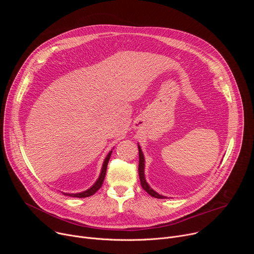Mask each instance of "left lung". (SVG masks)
Instances as JSON below:
<instances>
[{"label": "left lung", "instance_id": "1", "mask_svg": "<svg viewBox=\"0 0 254 254\" xmlns=\"http://www.w3.org/2000/svg\"><path fill=\"white\" fill-rule=\"evenodd\" d=\"M137 148H138V158H139V161H138V176H139L140 185H141L142 189L146 191L148 194H150L152 197H155V198H158V199H165V198H167L166 196H163V195H160L159 193H157L147 183L146 177H144V157H143V154L141 152L140 146H139L138 143H137Z\"/></svg>", "mask_w": 254, "mask_h": 254}]
</instances>
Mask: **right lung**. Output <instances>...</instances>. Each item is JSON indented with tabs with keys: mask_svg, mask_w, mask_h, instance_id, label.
Returning a JSON list of instances; mask_svg holds the SVG:
<instances>
[{
	"mask_svg": "<svg viewBox=\"0 0 254 254\" xmlns=\"http://www.w3.org/2000/svg\"><path fill=\"white\" fill-rule=\"evenodd\" d=\"M112 153H113V151H111L110 153L107 154V156L105 157V159L103 161V164H102V168H101L99 177L96 180V182L89 189H87V190H85L83 192H80V193H64V192H62L63 195L70 196V197H77V198H85V197H89V196L94 195L95 192L98 191L100 189V187L102 186V183H103V181H104V177H105V174H106L107 164H108V161H110Z\"/></svg>",
	"mask_w": 254,
	"mask_h": 254,
	"instance_id": "right-lung-1",
	"label": "right lung"
}]
</instances>
